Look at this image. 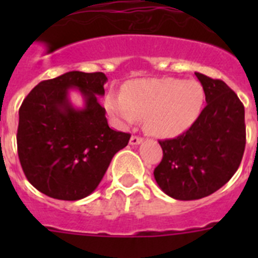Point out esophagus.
Returning a JSON list of instances; mask_svg holds the SVG:
<instances>
[{
	"label": "esophagus",
	"instance_id": "obj_1",
	"mask_svg": "<svg viewBox=\"0 0 258 258\" xmlns=\"http://www.w3.org/2000/svg\"><path fill=\"white\" fill-rule=\"evenodd\" d=\"M143 140L141 138V137H137V136H133L131 138V145L132 146H136V145H140V143H142Z\"/></svg>",
	"mask_w": 258,
	"mask_h": 258
}]
</instances>
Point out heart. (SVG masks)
<instances>
[{
    "label": "heart",
    "mask_w": 258,
    "mask_h": 258,
    "mask_svg": "<svg viewBox=\"0 0 258 258\" xmlns=\"http://www.w3.org/2000/svg\"><path fill=\"white\" fill-rule=\"evenodd\" d=\"M206 101L198 81L173 77L136 80L124 93H108L107 111L121 125L136 124L146 117V131L157 138H173L197 121Z\"/></svg>",
    "instance_id": "heart-1"
}]
</instances>
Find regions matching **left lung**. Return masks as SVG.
Wrapping results in <instances>:
<instances>
[{"mask_svg":"<svg viewBox=\"0 0 258 258\" xmlns=\"http://www.w3.org/2000/svg\"><path fill=\"white\" fill-rule=\"evenodd\" d=\"M207 106L187 132L159 141L163 160L155 168L159 187L177 200L206 198L229 182L245 147L244 106L221 80L195 72Z\"/></svg>","mask_w":258,"mask_h":258,"instance_id":"8db88e82","label":"left lung"}]
</instances>
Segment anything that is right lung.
I'll use <instances>...</instances> for the list:
<instances>
[{"instance_id": "add662e5", "label": "right lung", "mask_w": 258, "mask_h": 258, "mask_svg": "<svg viewBox=\"0 0 258 258\" xmlns=\"http://www.w3.org/2000/svg\"><path fill=\"white\" fill-rule=\"evenodd\" d=\"M106 83L102 72L71 71L41 81L23 101L18 155L27 179L40 192L71 202L89 197L116 152L127 145L131 134L108 126L98 99ZM74 88L83 97V107L70 102Z\"/></svg>"}]
</instances>
